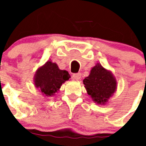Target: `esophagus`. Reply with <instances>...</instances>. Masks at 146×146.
Masks as SVG:
<instances>
[{
	"label": "esophagus",
	"mask_w": 146,
	"mask_h": 146,
	"mask_svg": "<svg viewBox=\"0 0 146 146\" xmlns=\"http://www.w3.org/2000/svg\"><path fill=\"white\" fill-rule=\"evenodd\" d=\"M73 77L74 80H80V78H81V73H74L73 75Z\"/></svg>",
	"instance_id": "esophagus-1"
}]
</instances>
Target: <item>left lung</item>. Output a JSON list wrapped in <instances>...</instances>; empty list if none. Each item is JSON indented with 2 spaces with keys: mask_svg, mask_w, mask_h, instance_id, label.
<instances>
[{
  "mask_svg": "<svg viewBox=\"0 0 146 146\" xmlns=\"http://www.w3.org/2000/svg\"><path fill=\"white\" fill-rule=\"evenodd\" d=\"M83 84L94 102L102 104L108 102L117 88L112 73L99 64L92 67L89 76L83 80Z\"/></svg>",
  "mask_w": 146,
  "mask_h": 146,
  "instance_id": "obj_1",
  "label": "left lung"
}]
</instances>
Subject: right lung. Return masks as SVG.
<instances>
[{"label": "right lung", "mask_w": 146, "mask_h": 146, "mask_svg": "<svg viewBox=\"0 0 146 146\" xmlns=\"http://www.w3.org/2000/svg\"><path fill=\"white\" fill-rule=\"evenodd\" d=\"M69 78L70 76L67 71L61 70L55 63L48 61L35 73V85L43 95L51 96Z\"/></svg>", "instance_id": "add662e5"}]
</instances>
